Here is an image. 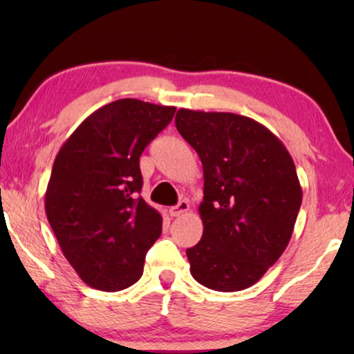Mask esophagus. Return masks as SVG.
<instances>
[{
  "label": "esophagus",
  "mask_w": 354,
  "mask_h": 354,
  "mask_svg": "<svg viewBox=\"0 0 354 354\" xmlns=\"http://www.w3.org/2000/svg\"><path fill=\"white\" fill-rule=\"evenodd\" d=\"M188 209H190V205H188V201L187 200H180V201H178V205L172 206L171 209H169V214H171L172 217H177V216L185 214Z\"/></svg>",
  "instance_id": "1"
}]
</instances>
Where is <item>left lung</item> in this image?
<instances>
[{"label": "left lung", "mask_w": 354, "mask_h": 354, "mask_svg": "<svg viewBox=\"0 0 354 354\" xmlns=\"http://www.w3.org/2000/svg\"><path fill=\"white\" fill-rule=\"evenodd\" d=\"M178 133L203 164V236L187 250L198 283L216 292L254 285L287 248L303 192L283 143L234 113L178 109Z\"/></svg>", "instance_id": "left-lung-1"}]
</instances>
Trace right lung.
<instances>
[{"mask_svg": "<svg viewBox=\"0 0 354 354\" xmlns=\"http://www.w3.org/2000/svg\"><path fill=\"white\" fill-rule=\"evenodd\" d=\"M174 106L124 98L96 109L53 164L45 211L69 264L90 287L119 292L143 274L162 217L142 196L140 156Z\"/></svg>", "mask_w": 354, "mask_h": 354, "instance_id": "add662e5", "label": "right lung"}]
</instances>
